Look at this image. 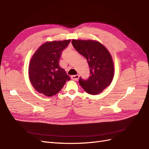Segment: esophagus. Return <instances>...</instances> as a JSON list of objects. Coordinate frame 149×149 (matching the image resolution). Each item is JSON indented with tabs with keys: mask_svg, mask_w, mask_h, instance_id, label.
<instances>
[{
	"mask_svg": "<svg viewBox=\"0 0 149 149\" xmlns=\"http://www.w3.org/2000/svg\"><path fill=\"white\" fill-rule=\"evenodd\" d=\"M79 78V75H75L71 76V79L73 80H78Z\"/></svg>",
	"mask_w": 149,
	"mask_h": 149,
	"instance_id": "1",
	"label": "esophagus"
}]
</instances>
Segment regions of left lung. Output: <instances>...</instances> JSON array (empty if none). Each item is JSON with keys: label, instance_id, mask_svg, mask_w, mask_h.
<instances>
[{"label": "left lung", "instance_id": "left-lung-1", "mask_svg": "<svg viewBox=\"0 0 149 149\" xmlns=\"http://www.w3.org/2000/svg\"><path fill=\"white\" fill-rule=\"evenodd\" d=\"M72 44L87 60L90 68V77L87 80L80 77L79 84L90 95L102 92L113 79L114 64L111 54L97 41L73 40Z\"/></svg>", "mask_w": 149, "mask_h": 149}]
</instances>
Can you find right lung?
<instances>
[{
  "instance_id": "obj_1",
  "label": "right lung",
  "mask_w": 149,
  "mask_h": 149,
  "mask_svg": "<svg viewBox=\"0 0 149 149\" xmlns=\"http://www.w3.org/2000/svg\"><path fill=\"white\" fill-rule=\"evenodd\" d=\"M70 40L47 42L41 45L31 57L28 74L35 90L47 97L55 95L70 79L59 65L62 52Z\"/></svg>"
}]
</instances>
